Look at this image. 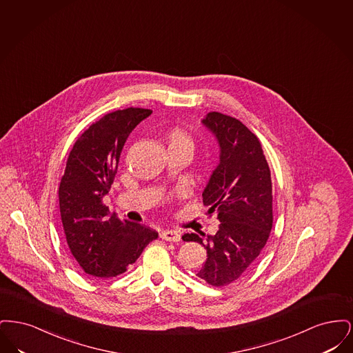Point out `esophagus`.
Segmentation results:
<instances>
[{
    "label": "esophagus",
    "mask_w": 353,
    "mask_h": 353,
    "mask_svg": "<svg viewBox=\"0 0 353 353\" xmlns=\"http://www.w3.org/2000/svg\"><path fill=\"white\" fill-rule=\"evenodd\" d=\"M160 236L164 241H169V242H179L181 239V234L177 230H164V232H161Z\"/></svg>",
    "instance_id": "obj_1"
}]
</instances>
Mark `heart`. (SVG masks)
I'll use <instances>...</instances> for the list:
<instances>
[{
    "label": "heart",
    "instance_id": "obj_1",
    "mask_svg": "<svg viewBox=\"0 0 353 353\" xmlns=\"http://www.w3.org/2000/svg\"><path fill=\"white\" fill-rule=\"evenodd\" d=\"M168 143L169 147L170 145H180V147H186L192 151H193V145H194L192 136L188 132H185L184 130H180V128H174L169 132Z\"/></svg>",
    "mask_w": 353,
    "mask_h": 353
}]
</instances>
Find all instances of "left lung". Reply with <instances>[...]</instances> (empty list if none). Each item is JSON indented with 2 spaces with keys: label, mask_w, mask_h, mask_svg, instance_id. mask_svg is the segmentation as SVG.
I'll return each instance as SVG.
<instances>
[{
  "label": "left lung",
  "mask_w": 353,
  "mask_h": 353,
  "mask_svg": "<svg viewBox=\"0 0 353 353\" xmlns=\"http://www.w3.org/2000/svg\"><path fill=\"white\" fill-rule=\"evenodd\" d=\"M202 124L216 136L219 163L202 192L209 213L216 212L219 232L185 234L184 241L206 249L197 276L221 287L241 278L255 263L272 228V185L258 137L238 119L209 112Z\"/></svg>",
  "instance_id": "1"
}]
</instances>
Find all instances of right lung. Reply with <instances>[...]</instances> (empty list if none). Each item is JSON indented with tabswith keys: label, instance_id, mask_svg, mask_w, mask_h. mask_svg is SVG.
<instances>
[{
	"label": "right lung",
	"instance_id": "right-lung-1",
	"mask_svg": "<svg viewBox=\"0 0 353 353\" xmlns=\"http://www.w3.org/2000/svg\"><path fill=\"white\" fill-rule=\"evenodd\" d=\"M151 110L125 108L104 115L75 141L59 184V209L68 249L85 274L112 278L127 271L159 233L111 214L103 197L118 172L120 153Z\"/></svg>",
	"mask_w": 353,
	"mask_h": 353
}]
</instances>
